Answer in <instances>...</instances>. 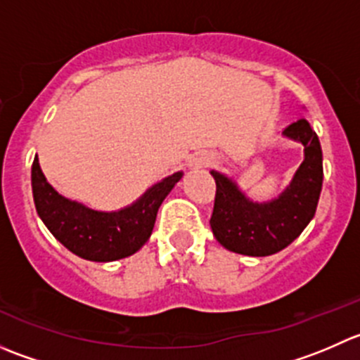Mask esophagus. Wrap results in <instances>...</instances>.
Returning <instances> with one entry per match:
<instances>
[{
	"instance_id": "34e87169",
	"label": "esophagus",
	"mask_w": 360,
	"mask_h": 360,
	"mask_svg": "<svg viewBox=\"0 0 360 360\" xmlns=\"http://www.w3.org/2000/svg\"><path fill=\"white\" fill-rule=\"evenodd\" d=\"M210 163H212V158H210L209 155H198L197 158H193V163H191V165L207 167V165H210Z\"/></svg>"
}]
</instances>
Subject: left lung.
<instances>
[{
  "label": "left lung",
  "instance_id": "1",
  "mask_svg": "<svg viewBox=\"0 0 360 360\" xmlns=\"http://www.w3.org/2000/svg\"><path fill=\"white\" fill-rule=\"evenodd\" d=\"M282 136L303 144L304 158L291 183L271 200H250L231 177L210 170L216 179L210 228L216 240L231 252L270 256L296 240L314 219L324 179L319 137L304 118L291 123Z\"/></svg>",
  "mask_w": 360,
  "mask_h": 360
}]
</instances>
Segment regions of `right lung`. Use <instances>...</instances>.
Listing matches in <instances>:
<instances>
[{"label": "right lung", "mask_w": 360, "mask_h": 360, "mask_svg": "<svg viewBox=\"0 0 360 360\" xmlns=\"http://www.w3.org/2000/svg\"><path fill=\"white\" fill-rule=\"evenodd\" d=\"M181 177L183 172H174L130 205L104 212L57 193L43 176L38 157L31 169L36 212L50 233L72 254L97 263L132 256L150 240L160 205Z\"/></svg>", "instance_id": "obj_1"}]
</instances>
